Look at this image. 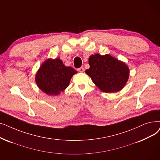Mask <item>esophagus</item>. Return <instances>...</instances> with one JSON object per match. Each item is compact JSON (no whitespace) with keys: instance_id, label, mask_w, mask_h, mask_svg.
<instances>
[{"instance_id":"obj_1","label":"esophagus","mask_w":160,"mask_h":160,"mask_svg":"<svg viewBox=\"0 0 160 160\" xmlns=\"http://www.w3.org/2000/svg\"><path fill=\"white\" fill-rule=\"evenodd\" d=\"M78 71H79L80 72H83L84 71V67H80L79 68H78Z\"/></svg>"}]
</instances>
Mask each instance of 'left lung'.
<instances>
[{
	"mask_svg": "<svg viewBox=\"0 0 160 160\" xmlns=\"http://www.w3.org/2000/svg\"><path fill=\"white\" fill-rule=\"evenodd\" d=\"M89 69L86 73L102 92H118L126 85L129 76V69L126 64L109 54L99 53L89 58Z\"/></svg>",
	"mask_w": 160,
	"mask_h": 160,
	"instance_id": "obj_1",
	"label": "left lung"
}]
</instances>
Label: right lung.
Listing matches in <instances>:
<instances>
[{
  "label": "right lung",
  "instance_id": "1",
  "mask_svg": "<svg viewBox=\"0 0 160 160\" xmlns=\"http://www.w3.org/2000/svg\"><path fill=\"white\" fill-rule=\"evenodd\" d=\"M77 71L66 67L60 59H48L38 69L35 76L38 87L49 95H58L68 86L72 76Z\"/></svg>",
  "mask_w": 160,
  "mask_h": 160
}]
</instances>
